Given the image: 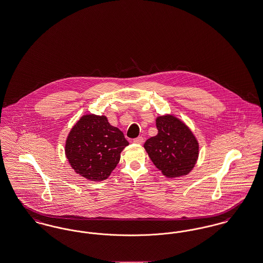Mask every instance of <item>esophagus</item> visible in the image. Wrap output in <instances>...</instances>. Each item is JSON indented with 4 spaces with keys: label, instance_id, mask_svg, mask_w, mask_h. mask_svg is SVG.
<instances>
[{
    "label": "esophagus",
    "instance_id": "obj_1",
    "mask_svg": "<svg viewBox=\"0 0 263 263\" xmlns=\"http://www.w3.org/2000/svg\"><path fill=\"white\" fill-rule=\"evenodd\" d=\"M133 142H134L135 144H142V143L144 142V138L141 137V136H140V137L135 138V139L133 140Z\"/></svg>",
    "mask_w": 263,
    "mask_h": 263
}]
</instances>
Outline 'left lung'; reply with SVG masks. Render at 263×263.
Returning <instances> with one entry per match:
<instances>
[{
  "instance_id": "obj_1",
  "label": "left lung",
  "mask_w": 263,
  "mask_h": 263,
  "mask_svg": "<svg viewBox=\"0 0 263 263\" xmlns=\"http://www.w3.org/2000/svg\"><path fill=\"white\" fill-rule=\"evenodd\" d=\"M156 125L158 134L144 144L152 162L168 178L188 175L199 155L196 138L174 115L159 116Z\"/></svg>"
}]
</instances>
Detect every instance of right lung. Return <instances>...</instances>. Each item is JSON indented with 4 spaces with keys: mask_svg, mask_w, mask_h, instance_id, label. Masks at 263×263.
Returning a JSON list of instances; mask_svg holds the SVG:
<instances>
[{
    "mask_svg": "<svg viewBox=\"0 0 263 263\" xmlns=\"http://www.w3.org/2000/svg\"><path fill=\"white\" fill-rule=\"evenodd\" d=\"M129 143L123 133L103 115L86 114L66 140V157L76 173L91 181L106 179Z\"/></svg>",
    "mask_w": 263,
    "mask_h": 263,
    "instance_id": "1",
    "label": "right lung"
}]
</instances>
